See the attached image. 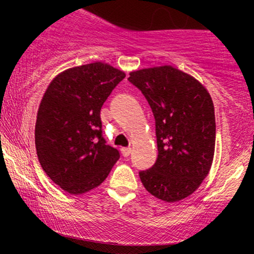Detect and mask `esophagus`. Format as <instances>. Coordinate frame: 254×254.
Here are the masks:
<instances>
[{"mask_svg":"<svg viewBox=\"0 0 254 254\" xmlns=\"http://www.w3.org/2000/svg\"><path fill=\"white\" fill-rule=\"evenodd\" d=\"M121 150H122V154H123L124 157H127L131 154V148H129V147H127V148H122Z\"/></svg>","mask_w":254,"mask_h":254,"instance_id":"34e87169","label":"esophagus"}]
</instances>
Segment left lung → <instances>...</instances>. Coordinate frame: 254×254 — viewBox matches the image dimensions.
Returning a JSON list of instances; mask_svg holds the SVG:
<instances>
[{
    "label": "left lung",
    "mask_w": 254,
    "mask_h": 254,
    "mask_svg": "<svg viewBox=\"0 0 254 254\" xmlns=\"http://www.w3.org/2000/svg\"><path fill=\"white\" fill-rule=\"evenodd\" d=\"M147 99L154 118L157 159L139 172L145 190L173 203L197 190L215 151L214 104L196 78L171 65L133 71L127 78Z\"/></svg>",
    "instance_id": "left-lung-1"
}]
</instances>
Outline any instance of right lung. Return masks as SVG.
<instances>
[{
	"label": "right lung",
	"instance_id": "obj_1",
	"mask_svg": "<svg viewBox=\"0 0 254 254\" xmlns=\"http://www.w3.org/2000/svg\"><path fill=\"white\" fill-rule=\"evenodd\" d=\"M123 71L101 62L61 72L44 94L36 123L42 168L64 191L81 194L106 179L119 151L103 137L100 110Z\"/></svg>",
	"mask_w": 254,
	"mask_h": 254
}]
</instances>
